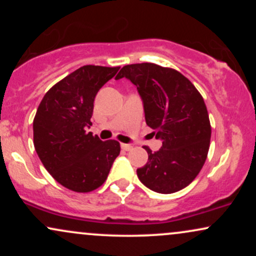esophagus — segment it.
<instances>
[{
	"label": "esophagus",
	"mask_w": 256,
	"mask_h": 256,
	"mask_svg": "<svg viewBox=\"0 0 256 256\" xmlns=\"http://www.w3.org/2000/svg\"><path fill=\"white\" fill-rule=\"evenodd\" d=\"M132 148H134V146H132L131 144H125V143H122V149L125 152H130Z\"/></svg>",
	"instance_id": "obj_1"
}]
</instances>
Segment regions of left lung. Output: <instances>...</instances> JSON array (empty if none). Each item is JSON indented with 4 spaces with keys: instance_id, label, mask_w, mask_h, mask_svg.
Instances as JSON below:
<instances>
[{
    "instance_id": "left-lung-1",
    "label": "left lung",
    "mask_w": 256,
    "mask_h": 256,
    "mask_svg": "<svg viewBox=\"0 0 256 256\" xmlns=\"http://www.w3.org/2000/svg\"><path fill=\"white\" fill-rule=\"evenodd\" d=\"M128 78L143 101L146 122L162 146L137 170L140 180L158 194L188 186L201 171L210 142L207 107L198 89L182 73L143 62L124 66L116 79Z\"/></svg>"
}]
</instances>
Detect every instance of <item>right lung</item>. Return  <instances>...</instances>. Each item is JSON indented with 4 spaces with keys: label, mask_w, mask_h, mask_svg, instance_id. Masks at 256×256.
Segmentation results:
<instances>
[{
    "label": "right lung",
    "mask_w": 256,
    "mask_h": 256,
    "mask_svg": "<svg viewBox=\"0 0 256 256\" xmlns=\"http://www.w3.org/2000/svg\"><path fill=\"white\" fill-rule=\"evenodd\" d=\"M120 67L86 64L49 89L34 119V144L52 178L76 192L104 183L120 152L119 142L86 132L96 94Z\"/></svg>",
    "instance_id": "obj_1"
}]
</instances>
